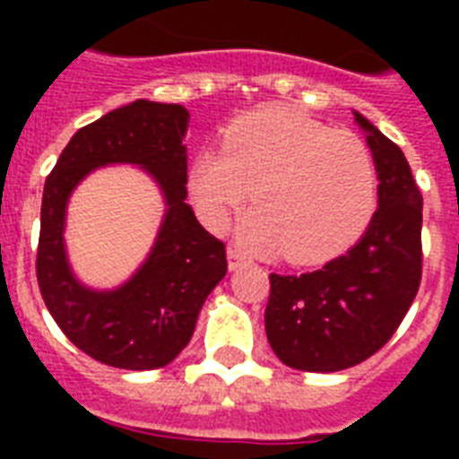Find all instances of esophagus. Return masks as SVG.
<instances>
[{
	"mask_svg": "<svg viewBox=\"0 0 459 459\" xmlns=\"http://www.w3.org/2000/svg\"><path fill=\"white\" fill-rule=\"evenodd\" d=\"M245 252L238 250V247H229V269L233 272V269H238V266L245 264Z\"/></svg>",
	"mask_w": 459,
	"mask_h": 459,
	"instance_id": "34e87169",
	"label": "esophagus"
}]
</instances>
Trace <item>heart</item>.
Returning <instances> with one entry per match:
<instances>
[{
  "mask_svg": "<svg viewBox=\"0 0 459 459\" xmlns=\"http://www.w3.org/2000/svg\"><path fill=\"white\" fill-rule=\"evenodd\" d=\"M187 186L212 229H223L252 190L257 209L240 226L245 243L302 264L331 257L362 233L377 207L378 173L355 133L262 109L226 128L221 152L195 157Z\"/></svg>",
  "mask_w": 459,
  "mask_h": 459,
  "instance_id": "heart-1",
  "label": "heart"
}]
</instances>
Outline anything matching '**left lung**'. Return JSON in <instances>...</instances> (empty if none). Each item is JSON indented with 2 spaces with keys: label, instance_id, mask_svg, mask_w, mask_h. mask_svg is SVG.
<instances>
[{
  "label": "left lung",
  "instance_id": "left-lung-1",
  "mask_svg": "<svg viewBox=\"0 0 459 459\" xmlns=\"http://www.w3.org/2000/svg\"><path fill=\"white\" fill-rule=\"evenodd\" d=\"M377 161L378 209L345 255L300 276L272 273L264 326L286 367L341 371L398 331L421 281V193L405 154L355 111Z\"/></svg>",
  "mask_w": 459,
  "mask_h": 459
}]
</instances>
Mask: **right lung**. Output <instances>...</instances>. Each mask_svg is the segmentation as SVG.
I'll list each match as a JSON object with an SVG mask.
<instances>
[{
    "label": "right lung",
    "instance_id": "right-lung-1",
    "mask_svg": "<svg viewBox=\"0 0 459 459\" xmlns=\"http://www.w3.org/2000/svg\"><path fill=\"white\" fill-rule=\"evenodd\" d=\"M187 121L180 104L135 100L75 133L45 180L38 243L42 300L75 348L118 369H159L176 359L229 269L226 245L202 229L186 202ZM107 163L143 165L165 193L167 214L139 272L114 291H92L67 266L63 223L73 187Z\"/></svg>",
    "mask_w": 459,
    "mask_h": 459
}]
</instances>
